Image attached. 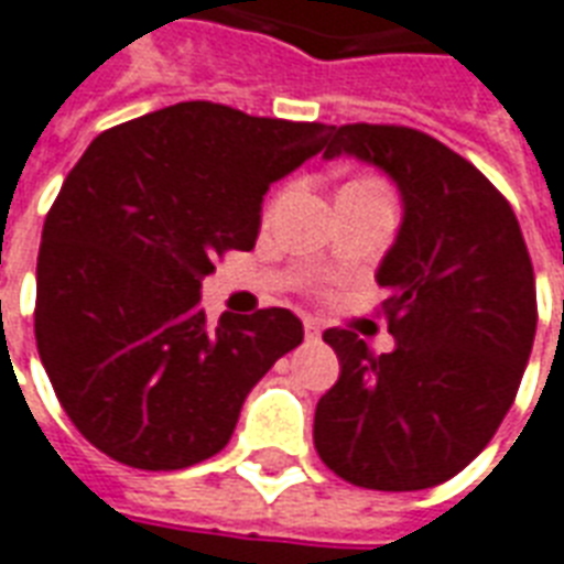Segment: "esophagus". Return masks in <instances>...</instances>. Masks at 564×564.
I'll list each match as a JSON object with an SVG mask.
<instances>
[{
    "label": "esophagus",
    "mask_w": 564,
    "mask_h": 564,
    "mask_svg": "<svg viewBox=\"0 0 564 564\" xmlns=\"http://www.w3.org/2000/svg\"><path fill=\"white\" fill-rule=\"evenodd\" d=\"M304 335H307V340H319V335H323V325L316 323V319H304Z\"/></svg>",
    "instance_id": "obj_1"
}]
</instances>
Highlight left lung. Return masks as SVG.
I'll use <instances>...</instances> for the list:
<instances>
[{
  "instance_id": "left-lung-1",
  "label": "left lung",
  "mask_w": 564,
  "mask_h": 564,
  "mask_svg": "<svg viewBox=\"0 0 564 564\" xmlns=\"http://www.w3.org/2000/svg\"><path fill=\"white\" fill-rule=\"evenodd\" d=\"M335 154L398 182L403 224L377 271L394 349L325 332L340 377L316 403V454L367 490L436 487L484 452L517 398L538 325L527 241L494 182L431 133L340 124Z\"/></svg>"
}]
</instances>
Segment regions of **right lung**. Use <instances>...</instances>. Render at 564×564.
I'll use <instances>...</instances> for the list:
<instances>
[{"instance_id":"right-lung-1","label":"right lung","mask_w":564,"mask_h":564,"mask_svg":"<svg viewBox=\"0 0 564 564\" xmlns=\"http://www.w3.org/2000/svg\"><path fill=\"white\" fill-rule=\"evenodd\" d=\"M332 131L185 101L91 140L44 220L35 340L98 452L149 473L215 457L250 388L302 344L286 307L212 325L199 286L224 253L253 248L262 194Z\"/></svg>"}]
</instances>
